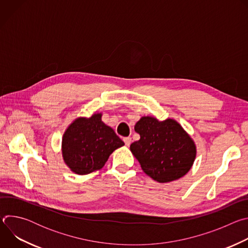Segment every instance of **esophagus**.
Instances as JSON below:
<instances>
[{
    "instance_id": "esophagus-1",
    "label": "esophagus",
    "mask_w": 248,
    "mask_h": 248,
    "mask_svg": "<svg viewBox=\"0 0 248 248\" xmlns=\"http://www.w3.org/2000/svg\"><path fill=\"white\" fill-rule=\"evenodd\" d=\"M124 143H125L126 146H129L130 143H131V138H130L129 136H128V137H124Z\"/></svg>"
}]
</instances>
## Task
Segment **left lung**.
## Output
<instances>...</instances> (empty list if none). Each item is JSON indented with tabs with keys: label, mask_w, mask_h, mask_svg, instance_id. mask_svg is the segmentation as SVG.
Returning a JSON list of instances; mask_svg holds the SVG:
<instances>
[{
	"label": "left lung",
	"mask_w": 248,
	"mask_h": 248,
	"mask_svg": "<svg viewBox=\"0 0 248 248\" xmlns=\"http://www.w3.org/2000/svg\"><path fill=\"white\" fill-rule=\"evenodd\" d=\"M140 139L130 145V151L141 169L158 183L181 179L191 169L196 156L194 141L171 119L158 121L142 117L134 126Z\"/></svg>",
	"instance_id": "1"
}]
</instances>
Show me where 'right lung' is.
Returning a JSON list of instances; mask_svg holds the SVG:
<instances>
[{
    "label": "right lung",
    "mask_w": 248,
    "mask_h": 248,
    "mask_svg": "<svg viewBox=\"0 0 248 248\" xmlns=\"http://www.w3.org/2000/svg\"><path fill=\"white\" fill-rule=\"evenodd\" d=\"M101 118L102 114L78 118L63 133V161L78 174H87L102 169L110 155L124 145L114 129L106 125Z\"/></svg>",
    "instance_id": "add662e5"
}]
</instances>
